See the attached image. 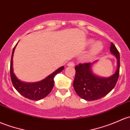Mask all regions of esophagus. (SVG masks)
Instances as JSON below:
<instances>
[{"mask_svg": "<svg viewBox=\"0 0 130 130\" xmlns=\"http://www.w3.org/2000/svg\"><path fill=\"white\" fill-rule=\"evenodd\" d=\"M67 66L68 67H73L75 66V64H74V63L72 62V61H70V62L68 63Z\"/></svg>", "mask_w": 130, "mask_h": 130, "instance_id": "obj_1", "label": "esophagus"}]
</instances>
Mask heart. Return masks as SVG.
Returning a JSON list of instances; mask_svg holds the SVG:
<instances>
[{
  "label": "heart",
  "instance_id": "obj_1",
  "mask_svg": "<svg viewBox=\"0 0 130 130\" xmlns=\"http://www.w3.org/2000/svg\"><path fill=\"white\" fill-rule=\"evenodd\" d=\"M94 41L93 40H89L88 41V45H91V44L93 43ZM103 45L101 42H96L94 43V44L91 45V48H90L89 52H88V54L87 55V57L86 58L87 59H90V58H93V57H95L96 55H97L98 54H99L100 53L102 52V50H103Z\"/></svg>",
  "mask_w": 130,
  "mask_h": 130
}]
</instances>
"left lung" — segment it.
I'll list each match as a JSON object with an SVG mask.
<instances>
[{"label": "left lung", "instance_id": "obj_1", "mask_svg": "<svg viewBox=\"0 0 130 130\" xmlns=\"http://www.w3.org/2000/svg\"><path fill=\"white\" fill-rule=\"evenodd\" d=\"M110 51L117 59V68L116 72L108 77H102L93 73V67L98 60L76 65L73 88L80 98L87 101L96 100L106 96L113 89L119 76L120 57L113 43Z\"/></svg>", "mask_w": 130, "mask_h": 130}]
</instances>
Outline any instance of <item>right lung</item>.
<instances>
[{
  "label": "right lung",
  "instance_id": "add662e5",
  "mask_svg": "<svg viewBox=\"0 0 130 130\" xmlns=\"http://www.w3.org/2000/svg\"><path fill=\"white\" fill-rule=\"evenodd\" d=\"M17 43L12 51L10 62V76L12 84L16 90L24 97L31 100H40L47 96L51 92L54 86V77L57 73L61 72L64 69V67L62 66L58 68L52 73L39 82L28 83L21 81L13 73V53Z\"/></svg>",
  "mask_w": 130,
  "mask_h": 130
}]
</instances>
